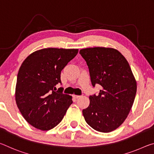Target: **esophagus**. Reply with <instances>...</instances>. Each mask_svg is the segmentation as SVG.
Listing matches in <instances>:
<instances>
[{
  "label": "esophagus",
  "instance_id": "1",
  "mask_svg": "<svg viewBox=\"0 0 154 154\" xmlns=\"http://www.w3.org/2000/svg\"><path fill=\"white\" fill-rule=\"evenodd\" d=\"M73 97L75 98V99H78V98H79L80 96V95H73Z\"/></svg>",
  "mask_w": 154,
  "mask_h": 154
}]
</instances>
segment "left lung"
I'll list each match as a JSON object with an SVG mask.
<instances>
[{"instance_id": "8db88e82", "label": "left lung", "mask_w": 154, "mask_h": 154, "mask_svg": "<svg viewBox=\"0 0 154 154\" xmlns=\"http://www.w3.org/2000/svg\"><path fill=\"white\" fill-rule=\"evenodd\" d=\"M80 54L87 62L93 87H102L99 94L89 96L83 116L94 130L112 132L125 120L134 103L137 86L132 69L122 53L111 48H89Z\"/></svg>"}]
</instances>
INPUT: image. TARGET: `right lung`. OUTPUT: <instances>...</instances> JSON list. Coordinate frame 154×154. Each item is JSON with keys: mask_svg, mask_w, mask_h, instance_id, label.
Instances as JSON below:
<instances>
[{"mask_svg": "<svg viewBox=\"0 0 154 154\" xmlns=\"http://www.w3.org/2000/svg\"><path fill=\"white\" fill-rule=\"evenodd\" d=\"M79 52L78 49L48 48L37 50L20 67L16 102L25 120L41 130H49L61 122L72 104V97L55 91L60 72Z\"/></svg>", "mask_w": 154, "mask_h": 154, "instance_id": "obj_1", "label": "right lung"}]
</instances>
